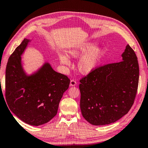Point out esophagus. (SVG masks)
Instances as JSON below:
<instances>
[{"label": "esophagus", "mask_w": 148, "mask_h": 148, "mask_svg": "<svg viewBox=\"0 0 148 148\" xmlns=\"http://www.w3.org/2000/svg\"><path fill=\"white\" fill-rule=\"evenodd\" d=\"M76 84H77L76 82L75 81L74 79H71V82H70V86L73 87V86H76Z\"/></svg>", "instance_id": "34e87169"}]
</instances>
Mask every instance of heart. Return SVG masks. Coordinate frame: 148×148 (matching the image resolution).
Returning <instances> with one entry per match:
<instances>
[{
	"instance_id": "obj_1",
	"label": "heart",
	"mask_w": 148,
	"mask_h": 148,
	"mask_svg": "<svg viewBox=\"0 0 148 148\" xmlns=\"http://www.w3.org/2000/svg\"><path fill=\"white\" fill-rule=\"evenodd\" d=\"M105 51L103 47H95L94 44L87 43L72 48L69 51V53L72 57H79L85 55L79 59L77 68L82 74H88L96 68ZM59 59L62 64H70L69 58L66 55H59Z\"/></svg>"
}]
</instances>
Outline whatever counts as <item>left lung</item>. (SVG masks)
Listing matches in <instances>:
<instances>
[{"label":"left lung","instance_id":"obj_1","mask_svg":"<svg viewBox=\"0 0 148 148\" xmlns=\"http://www.w3.org/2000/svg\"><path fill=\"white\" fill-rule=\"evenodd\" d=\"M121 57L122 61L100 66L80 79V109L89 123L116 122L134 103L139 80L137 57L129 44Z\"/></svg>","mask_w":148,"mask_h":148}]
</instances>
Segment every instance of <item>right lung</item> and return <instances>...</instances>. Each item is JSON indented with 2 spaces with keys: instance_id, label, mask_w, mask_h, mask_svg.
I'll return each instance as SVG.
<instances>
[{
  "instance_id": "obj_1",
  "label": "right lung",
  "mask_w": 148,
  "mask_h": 148,
  "mask_svg": "<svg viewBox=\"0 0 148 148\" xmlns=\"http://www.w3.org/2000/svg\"><path fill=\"white\" fill-rule=\"evenodd\" d=\"M31 40L25 38L9 57L6 69V99L10 110L21 121L38 126L56 116L60 101L70 79L49 62L31 74L22 64L21 56Z\"/></svg>"
}]
</instances>
